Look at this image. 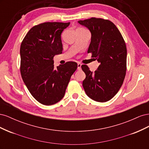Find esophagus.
I'll return each instance as SVG.
<instances>
[{"label": "esophagus", "instance_id": "obj_1", "mask_svg": "<svg viewBox=\"0 0 149 149\" xmlns=\"http://www.w3.org/2000/svg\"><path fill=\"white\" fill-rule=\"evenodd\" d=\"M81 69V64L78 63V70H80Z\"/></svg>", "mask_w": 149, "mask_h": 149}]
</instances>
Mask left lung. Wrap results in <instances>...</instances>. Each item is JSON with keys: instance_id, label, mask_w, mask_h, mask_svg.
<instances>
[{"instance_id": "obj_1", "label": "left lung", "mask_w": 149, "mask_h": 149, "mask_svg": "<svg viewBox=\"0 0 149 149\" xmlns=\"http://www.w3.org/2000/svg\"><path fill=\"white\" fill-rule=\"evenodd\" d=\"M91 33L88 53L100 63L93 73L81 66L86 74L83 86L93 100L104 102L113 97L123 85L126 72L127 48L123 36L112 22L97 18L79 20Z\"/></svg>"}]
</instances>
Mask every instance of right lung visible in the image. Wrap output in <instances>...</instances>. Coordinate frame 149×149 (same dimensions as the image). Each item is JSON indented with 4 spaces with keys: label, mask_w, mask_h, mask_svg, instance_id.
Returning a JSON list of instances; mask_svg holds the SVG:
<instances>
[{
    "label": "right lung",
    "mask_w": 149,
    "mask_h": 149,
    "mask_svg": "<svg viewBox=\"0 0 149 149\" xmlns=\"http://www.w3.org/2000/svg\"><path fill=\"white\" fill-rule=\"evenodd\" d=\"M45 22L33 26L20 46V73L31 95L40 103L50 106L64 97L71 76L77 69L76 62L54 67L53 57L61 54L62 31L70 25Z\"/></svg>",
    "instance_id": "1"
}]
</instances>
